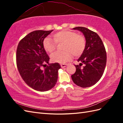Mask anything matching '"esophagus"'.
<instances>
[{
    "mask_svg": "<svg viewBox=\"0 0 123 123\" xmlns=\"http://www.w3.org/2000/svg\"><path fill=\"white\" fill-rule=\"evenodd\" d=\"M67 66V64H61V67L62 68H64L66 67Z\"/></svg>",
    "mask_w": 123,
    "mask_h": 123,
    "instance_id": "1",
    "label": "esophagus"
}]
</instances>
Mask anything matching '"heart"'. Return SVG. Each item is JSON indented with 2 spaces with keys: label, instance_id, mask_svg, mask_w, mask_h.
Returning a JSON list of instances; mask_svg holds the SVG:
<instances>
[{
  "label": "heart",
  "instance_id": "heart-1",
  "mask_svg": "<svg viewBox=\"0 0 123 123\" xmlns=\"http://www.w3.org/2000/svg\"><path fill=\"white\" fill-rule=\"evenodd\" d=\"M55 42L51 38L46 37L43 41V47L49 53L55 50L56 44L64 43L63 52H56L51 56L52 61L59 63H64L71 60L73 54L79 56L82 54L86 48V40L84 36L77 34L74 31L63 30L53 34Z\"/></svg>",
  "mask_w": 123,
  "mask_h": 123
}]
</instances>
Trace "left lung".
Returning a JSON list of instances; mask_svg holds the SVG:
<instances>
[{
	"mask_svg": "<svg viewBox=\"0 0 123 123\" xmlns=\"http://www.w3.org/2000/svg\"><path fill=\"white\" fill-rule=\"evenodd\" d=\"M81 32L86 39V48L78 59L79 65H74L76 71L71 75L72 81L82 88L90 87L100 79L105 70L107 55L100 37L96 33L83 27L73 28ZM84 64V67L80 66Z\"/></svg>",
	"mask_w": 123,
	"mask_h": 123,
	"instance_id": "obj_1",
	"label": "left lung"
}]
</instances>
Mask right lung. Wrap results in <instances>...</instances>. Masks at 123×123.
Here are the masks:
<instances>
[{"mask_svg": "<svg viewBox=\"0 0 123 123\" xmlns=\"http://www.w3.org/2000/svg\"><path fill=\"white\" fill-rule=\"evenodd\" d=\"M53 31H33L17 46V67L20 76L28 86L39 91H48L54 87L61 68L58 63H49V57L43 47L44 38ZM43 66L46 68L43 69Z\"/></svg>", "mask_w": 123, "mask_h": 123, "instance_id": "obj_1", "label": "right lung"}]
</instances>
